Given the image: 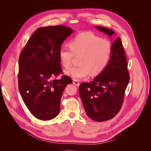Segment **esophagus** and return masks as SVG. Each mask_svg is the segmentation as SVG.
Wrapping results in <instances>:
<instances>
[{
	"instance_id": "obj_1",
	"label": "esophagus",
	"mask_w": 151,
	"mask_h": 151,
	"mask_svg": "<svg viewBox=\"0 0 151 151\" xmlns=\"http://www.w3.org/2000/svg\"><path fill=\"white\" fill-rule=\"evenodd\" d=\"M73 84L76 85V86H79L80 85L79 81L77 80V79H74V81H73Z\"/></svg>"
}]
</instances>
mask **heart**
Listing matches in <instances>:
<instances>
[{"label":"heart","mask_w":151,"mask_h":151,"mask_svg":"<svg viewBox=\"0 0 151 151\" xmlns=\"http://www.w3.org/2000/svg\"><path fill=\"white\" fill-rule=\"evenodd\" d=\"M68 45L70 48L65 46L60 48L58 57L62 65L68 68L71 67L74 55L80 56V65L66 72L74 79H83L91 73L93 76L101 74L111 57V43L90 32L77 35L70 40Z\"/></svg>","instance_id":"heart-1"}]
</instances>
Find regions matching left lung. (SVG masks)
Listing matches in <instances>:
<instances>
[{
    "label": "left lung",
    "instance_id": "obj_1",
    "mask_svg": "<svg viewBox=\"0 0 151 151\" xmlns=\"http://www.w3.org/2000/svg\"><path fill=\"white\" fill-rule=\"evenodd\" d=\"M96 28L109 36L115 33L104 27ZM112 47L111 57L106 68L92 82L79 86L80 97L87 115L94 121H106L117 115L130 81L125 50L120 37Z\"/></svg>",
    "mask_w": 151,
    "mask_h": 151
}]
</instances>
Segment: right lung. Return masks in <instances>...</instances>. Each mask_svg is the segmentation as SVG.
I'll return each mask as SVG.
<instances>
[{
	"instance_id": "add662e5",
	"label": "right lung",
	"mask_w": 151,
	"mask_h": 151,
	"mask_svg": "<svg viewBox=\"0 0 151 151\" xmlns=\"http://www.w3.org/2000/svg\"><path fill=\"white\" fill-rule=\"evenodd\" d=\"M73 33L68 27L57 25L36 29L20 53L18 87L21 97L35 117L52 120L60 111L62 93L70 77L62 74L58 51L64 40Z\"/></svg>"
}]
</instances>
